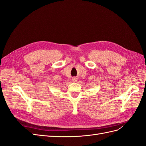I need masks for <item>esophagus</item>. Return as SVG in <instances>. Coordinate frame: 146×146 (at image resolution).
<instances>
[{
	"label": "esophagus",
	"mask_w": 146,
	"mask_h": 146,
	"mask_svg": "<svg viewBox=\"0 0 146 146\" xmlns=\"http://www.w3.org/2000/svg\"><path fill=\"white\" fill-rule=\"evenodd\" d=\"M72 81L74 82H76L77 81V78L76 77H74V78H72Z\"/></svg>",
	"instance_id": "34e87169"
}]
</instances>
